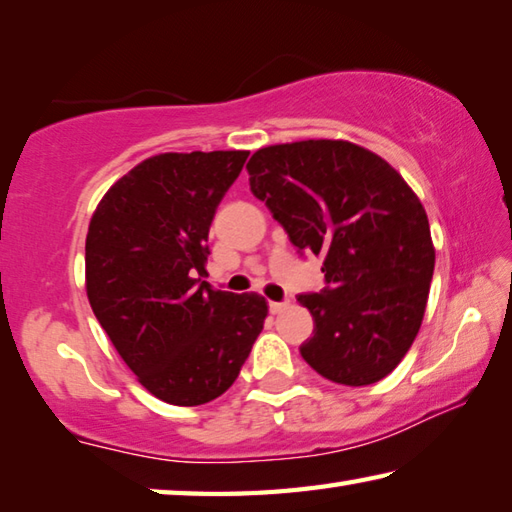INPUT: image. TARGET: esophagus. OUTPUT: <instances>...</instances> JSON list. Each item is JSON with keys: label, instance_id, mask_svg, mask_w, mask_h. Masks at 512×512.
Here are the masks:
<instances>
[{"label": "esophagus", "instance_id": "obj_1", "mask_svg": "<svg viewBox=\"0 0 512 512\" xmlns=\"http://www.w3.org/2000/svg\"><path fill=\"white\" fill-rule=\"evenodd\" d=\"M289 307V300H282V302H268V309H271V314H280V311H284Z\"/></svg>", "mask_w": 512, "mask_h": 512}]
</instances>
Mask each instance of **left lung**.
Masks as SVG:
<instances>
[{
    "instance_id": "obj_1",
    "label": "left lung",
    "mask_w": 512,
    "mask_h": 512,
    "mask_svg": "<svg viewBox=\"0 0 512 512\" xmlns=\"http://www.w3.org/2000/svg\"><path fill=\"white\" fill-rule=\"evenodd\" d=\"M246 169L291 244L323 257L327 287L298 296L314 316L302 359L343 386L391 375L418 336L436 264L420 198L384 158L343 140L266 146Z\"/></svg>"
}]
</instances>
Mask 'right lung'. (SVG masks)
I'll return each instance as SVG.
<instances>
[{
	"label": "right lung",
	"instance_id": "obj_1",
	"mask_svg": "<svg viewBox=\"0 0 512 512\" xmlns=\"http://www.w3.org/2000/svg\"><path fill=\"white\" fill-rule=\"evenodd\" d=\"M248 151L160 153L92 214L85 289L119 357L158 400L212 402L235 384L268 314L257 293L201 282L207 235Z\"/></svg>",
	"mask_w": 512,
	"mask_h": 512
}]
</instances>
